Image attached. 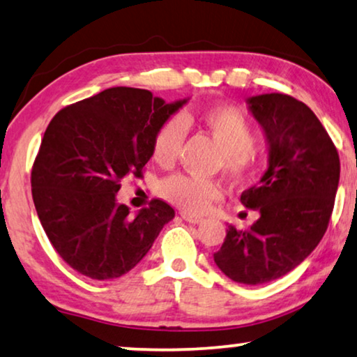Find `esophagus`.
Masks as SVG:
<instances>
[{
	"instance_id": "34e87169",
	"label": "esophagus",
	"mask_w": 357,
	"mask_h": 357,
	"mask_svg": "<svg viewBox=\"0 0 357 357\" xmlns=\"http://www.w3.org/2000/svg\"><path fill=\"white\" fill-rule=\"evenodd\" d=\"M181 218H183L184 221L192 222V225H199V222L204 221V218L202 216H194V215H189V213H181Z\"/></svg>"
}]
</instances>
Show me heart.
Segmentation results:
<instances>
[{
  "label": "heart",
  "instance_id": "1",
  "mask_svg": "<svg viewBox=\"0 0 357 357\" xmlns=\"http://www.w3.org/2000/svg\"><path fill=\"white\" fill-rule=\"evenodd\" d=\"M197 120L221 146V167L229 176L245 179L252 176L261 162V146L255 139V128L245 112L236 105H210L195 115H173L158 128L152 142V157L168 167L176 162L181 146L188 135V123ZM160 195L169 204L185 211L200 213L221 197L216 179L178 173L160 183Z\"/></svg>",
  "mask_w": 357,
  "mask_h": 357
}]
</instances>
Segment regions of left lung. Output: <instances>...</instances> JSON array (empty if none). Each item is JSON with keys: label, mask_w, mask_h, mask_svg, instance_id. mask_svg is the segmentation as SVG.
Instances as JSON below:
<instances>
[{"label": "left lung", "mask_w": 357, "mask_h": 357, "mask_svg": "<svg viewBox=\"0 0 357 357\" xmlns=\"http://www.w3.org/2000/svg\"><path fill=\"white\" fill-rule=\"evenodd\" d=\"M264 128L269 168L243 190V206L259 211L248 231L229 226L213 255L227 278L245 285L275 280L307 258L326 234L340 179L333 141L306 104L271 93L248 99Z\"/></svg>", "instance_id": "left-lung-1"}]
</instances>
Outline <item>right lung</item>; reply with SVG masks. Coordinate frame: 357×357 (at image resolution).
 I'll list each match as a JSON object with an SVG mask.
<instances>
[{"mask_svg": "<svg viewBox=\"0 0 357 357\" xmlns=\"http://www.w3.org/2000/svg\"><path fill=\"white\" fill-rule=\"evenodd\" d=\"M184 102L110 88L50 121L31 167V197L52 247L77 273L94 280L126 274L174 218L160 199L131 216L115 194L125 178H142L153 136Z\"/></svg>", "mask_w": 357, "mask_h": 357, "instance_id": "right-lung-1", "label": "right lung"}]
</instances>
